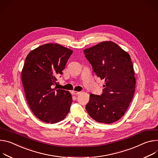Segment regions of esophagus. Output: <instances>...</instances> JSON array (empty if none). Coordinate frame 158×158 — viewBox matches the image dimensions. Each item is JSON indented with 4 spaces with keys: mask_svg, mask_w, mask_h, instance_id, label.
<instances>
[{
    "mask_svg": "<svg viewBox=\"0 0 158 158\" xmlns=\"http://www.w3.org/2000/svg\"><path fill=\"white\" fill-rule=\"evenodd\" d=\"M72 93L73 95H78V94H80V92H77V91H74V90H73V91L72 92Z\"/></svg>",
    "mask_w": 158,
    "mask_h": 158,
    "instance_id": "1",
    "label": "esophagus"
}]
</instances>
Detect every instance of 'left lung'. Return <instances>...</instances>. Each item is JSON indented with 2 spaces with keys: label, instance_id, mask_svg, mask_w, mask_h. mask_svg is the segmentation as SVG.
Segmentation results:
<instances>
[{
  "label": "left lung",
  "instance_id": "1",
  "mask_svg": "<svg viewBox=\"0 0 158 158\" xmlns=\"http://www.w3.org/2000/svg\"><path fill=\"white\" fill-rule=\"evenodd\" d=\"M83 52L94 73L105 80L102 94H91L86 110L100 123H113L124 115L135 92V78L131 57L112 41L102 42Z\"/></svg>",
  "mask_w": 158,
  "mask_h": 158
}]
</instances>
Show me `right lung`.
Masks as SVG:
<instances>
[{
  "mask_svg": "<svg viewBox=\"0 0 158 158\" xmlns=\"http://www.w3.org/2000/svg\"><path fill=\"white\" fill-rule=\"evenodd\" d=\"M73 51L58 44H45L27 56L21 78L26 98L33 114L46 123L63 120L69 112L72 97L54 89Z\"/></svg>",
  "mask_w": 158,
  "mask_h": 158,
  "instance_id": "add662e5",
  "label": "right lung"
}]
</instances>
